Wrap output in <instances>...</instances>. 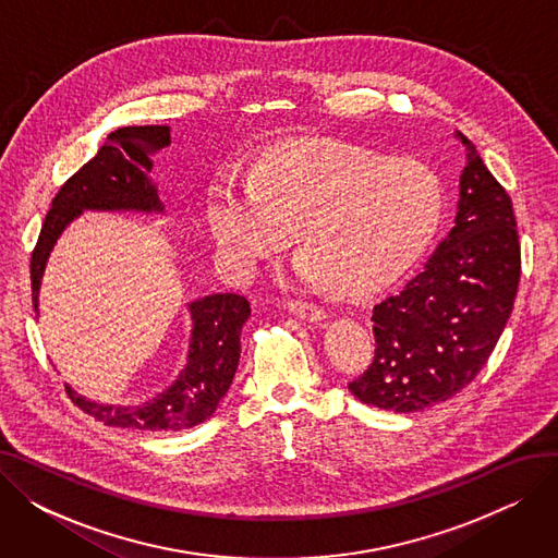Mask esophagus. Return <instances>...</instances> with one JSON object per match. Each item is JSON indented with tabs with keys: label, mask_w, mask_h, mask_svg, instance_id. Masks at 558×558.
<instances>
[{
	"label": "esophagus",
	"mask_w": 558,
	"mask_h": 558,
	"mask_svg": "<svg viewBox=\"0 0 558 558\" xmlns=\"http://www.w3.org/2000/svg\"><path fill=\"white\" fill-rule=\"evenodd\" d=\"M289 312L296 314L299 318H305V320H324L328 316V312L316 305V303H310V301H289Z\"/></svg>",
	"instance_id": "esophagus-1"
}]
</instances>
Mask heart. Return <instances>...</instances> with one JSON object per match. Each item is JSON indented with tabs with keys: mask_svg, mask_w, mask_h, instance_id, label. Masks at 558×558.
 Returning <instances> with one entry per match:
<instances>
[{
	"mask_svg": "<svg viewBox=\"0 0 558 558\" xmlns=\"http://www.w3.org/2000/svg\"><path fill=\"white\" fill-rule=\"evenodd\" d=\"M444 217L434 171L335 140L278 144L246 181L223 173L205 198V223L234 276H253L294 228V276L353 296L412 267Z\"/></svg>",
	"mask_w": 558,
	"mask_h": 558,
	"instance_id": "1",
	"label": "heart"
}]
</instances>
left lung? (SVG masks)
Instances as JSON below:
<instances>
[{
  "label": "left lung",
  "instance_id": "8db88e82",
  "mask_svg": "<svg viewBox=\"0 0 558 558\" xmlns=\"http://www.w3.org/2000/svg\"><path fill=\"white\" fill-rule=\"evenodd\" d=\"M465 146L452 230L421 274L373 307L375 357L350 393L409 414L446 402L488 362L513 310L520 242L507 190Z\"/></svg>",
  "mask_w": 558,
  "mask_h": 558
}]
</instances>
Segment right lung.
<instances>
[{
  "label": "right lung",
  "instance_id": "add662e5",
  "mask_svg": "<svg viewBox=\"0 0 558 558\" xmlns=\"http://www.w3.org/2000/svg\"><path fill=\"white\" fill-rule=\"evenodd\" d=\"M171 142L169 126H124L108 135L97 156L85 162L51 201L38 244L32 253V291L38 310L40 280L49 253L72 219L83 210L162 213L156 185L149 181L151 156ZM192 339L187 364L179 379L142 404H99L68 393L85 414L112 427L142 432H181L208 421L228 393L240 364L242 326L251 305L240 294H213L187 305Z\"/></svg>",
  "mask_w": 558,
  "mask_h": 558
}]
</instances>
